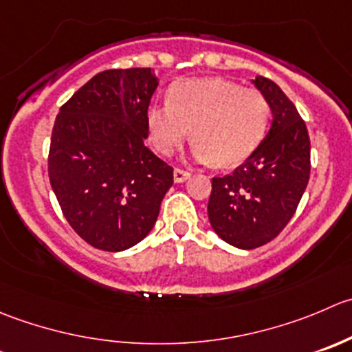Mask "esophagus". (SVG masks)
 <instances>
[{
  "label": "esophagus",
  "mask_w": 352,
  "mask_h": 352,
  "mask_svg": "<svg viewBox=\"0 0 352 352\" xmlns=\"http://www.w3.org/2000/svg\"><path fill=\"white\" fill-rule=\"evenodd\" d=\"M189 177H190V173L186 172V170H182V168H175V170H173V180H175L177 184L186 182V180L189 179Z\"/></svg>",
  "instance_id": "34e87169"
}]
</instances>
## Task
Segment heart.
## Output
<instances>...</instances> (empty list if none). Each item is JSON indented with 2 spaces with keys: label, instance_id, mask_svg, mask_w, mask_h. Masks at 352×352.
<instances>
[{
  "label": "heart",
  "instance_id": "obj_1",
  "mask_svg": "<svg viewBox=\"0 0 352 352\" xmlns=\"http://www.w3.org/2000/svg\"><path fill=\"white\" fill-rule=\"evenodd\" d=\"M270 113V103L258 91L223 78H189L172 85L168 104L148 108L146 129L160 155H173L190 129L194 160L232 166L258 148Z\"/></svg>",
  "mask_w": 352,
  "mask_h": 352
}]
</instances>
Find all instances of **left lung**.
I'll use <instances>...</instances> for the list:
<instances>
[{
	"label": "left lung",
	"instance_id": "8db88e82",
	"mask_svg": "<svg viewBox=\"0 0 352 352\" xmlns=\"http://www.w3.org/2000/svg\"><path fill=\"white\" fill-rule=\"evenodd\" d=\"M251 82L270 103V131L234 173L211 180L208 201L213 230L239 249L259 248L284 230L311 168L308 129L294 103L270 78Z\"/></svg>",
	"mask_w": 352,
	"mask_h": 352
}]
</instances>
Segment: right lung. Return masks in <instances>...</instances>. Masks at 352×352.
<instances>
[{
    "instance_id": "right-lung-1",
    "label": "right lung",
    "mask_w": 352,
    "mask_h": 352,
    "mask_svg": "<svg viewBox=\"0 0 352 352\" xmlns=\"http://www.w3.org/2000/svg\"><path fill=\"white\" fill-rule=\"evenodd\" d=\"M158 87L151 68L104 70L60 108L47 172L61 211L87 244L125 251L155 227L173 168L144 146Z\"/></svg>"
}]
</instances>
